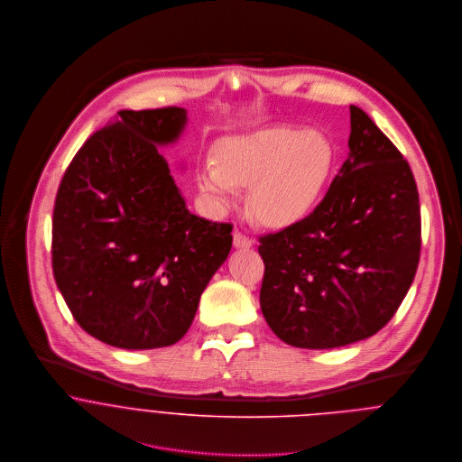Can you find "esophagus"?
I'll use <instances>...</instances> for the list:
<instances>
[{"mask_svg":"<svg viewBox=\"0 0 462 462\" xmlns=\"http://www.w3.org/2000/svg\"><path fill=\"white\" fill-rule=\"evenodd\" d=\"M233 245L236 247V249H249L251 245H253V240L247 236V235H244L242 231H235L233 233Z\"/></svg>","mask_w":462,"mask_h":462,"instance_id":"esophagus-1","label":"esophagus"}]
</instances>
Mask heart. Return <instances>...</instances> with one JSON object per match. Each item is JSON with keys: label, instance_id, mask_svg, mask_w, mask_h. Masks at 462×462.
Masks as SVG:
<instances>
[{"label": "heart", "instance_id": "1", "mask_svg": "<svg viewBox=\"0 0 462 462\" xmlns=\"http://www.w3.org/2000/svg\"><path fill=\"white\" fill-rule=\"evenodd\" d=\"M337 152L319 131L267 127L224 138L215 162L197 170L200 193L218 208L231 206L249 187V209L265 226L289 227L305 220L333 177Z\"/></svg>", "mask_w": 462, "mask_h": 462}]
</instances>
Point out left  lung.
I'll return each instance as SVG.
<instances>
[{
    "label": "left lung",
    "mask_w": 462,
    "mask_h": 462,
    "mask_svg": "<svg viewBox=\"0 0 462 462\" xmlns=\"http://www.w3.org/2000/svg\"><path fill=\"white\" fill-rule=\"evenodd\" d=\"M349 113V157L324 199L300 224L260 236L262 311L296 347L331 349L380 331L420 263L412 170L360 107Z\"/></svg>",
    "instance_id": "1"
}]
</instances>
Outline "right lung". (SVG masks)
Wrapping results in <instances>:
<instances>
[{
    "mask_svg": "<svg viewBox=\"0 0 462 462\" xmlns=\"http://www.w3.org/2000/svg\"><path fill=\"white\" fill-rule=\"evenodd\" d=\"M69 162L53 208L51 267L75 320L122 349L184 337L226 262L233 226L188 211L157 147L177 142L186 109L120 111Z\"/></svg>",
    "mask_w": 462,
    "mask_h": 462,
    "instance_id": "right-lung-1",
    "label": "right lung"
}]
</instances>
